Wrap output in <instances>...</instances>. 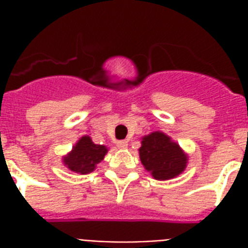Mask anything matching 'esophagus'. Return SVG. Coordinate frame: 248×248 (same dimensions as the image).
<instances>
[{
  "instance_id": "34e87169",
  "label": "esophagus",
  "mask_w": 248,
  "mask_h": 248,
  "mask_svg": "<svg viewBox=\"0 0 248 248\" xmlns=\"http://www.w3.org/2000/svg\"><path fill=\"white\" fill-rule=\"evenodd\" d=\"M127 141H126V140H118V141H117V147L120 148V149H126V148H127Z\"/></svg>"
}]
</instances>
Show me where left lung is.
<instances>
[{
  "label": "left lung",
  "mask_w": 248,
  "mask_h": 248,
  "mask_svg": "<svg viewBox=\"0 0 248 248\" xmlns=\"http://www.w3.org/2000/svg\"><path fill=\"white\" fill-rule=\"evenodd\" d=\"M140 161L148 172L157 180H169L180 175L186 167L188 155L161 131H155L141 139Z\"/></svg>",
  "instance_id": "obj_1"
}]
</instances>
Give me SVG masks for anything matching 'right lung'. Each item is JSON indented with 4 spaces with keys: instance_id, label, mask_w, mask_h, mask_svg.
<instances>
[{
    "instance_id": "1",
    "label": "right lung",
    "mask_w": 248,
    "mask_h": 248,
    "mask_svg": "<svg viewBox=\"0 0 248 248\" xmlns=\"http://www.w3.org/2000/svg\"><path fill=\"white\" fill-rule=\"evenodd\" d=\"M108 148L100 144H95L90 136H82L76 143L69 153L63 157V163L73 172L85 173L93 172L96 165L104 159Z\"/></svg>"
}]
</instances>
